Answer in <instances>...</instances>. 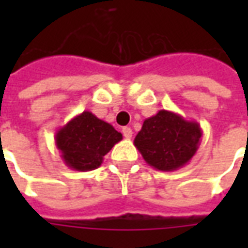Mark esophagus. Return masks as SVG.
<instances>
[{"instance_id":"esophagus-1","label":"esophagus","mask_w":248,"mask_h":248,"mask_svg":"<svg viewBox=\"0 0 248 248\" xmlns=\"http://www.w3.org/2000/svg\"><path fill=\"white\" fill-rule=\"evenodd\" d=\"M122 134H124V138L130 140V138L133 137V130L130 129V127H124V129H122Z\"/></svg>"}]
</instances>
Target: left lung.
Segmentation results:
<instances>
[{
	"label": "left lung",
	"instance_id": "left-lung-1",
	"mask_svg": "<svg viewBox=\"0 0 248 248\" xmlns=\"http://www.w3.org/2000/svg\"><path fill=\"white\" fill-rule=\"evenodd\" d=\"M202 129L174 111L159 110L145 119L134 140L147 165L159 171H175L195 155L201 145Z\"/></svg>",
	"mask_w": 248,
	"mask_h": 248
}]
</instances>
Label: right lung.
<instances>
[{
	"label": "right lung",
	"instance_id": "1",
	"mask_svg": "<svg viewBox=\"0 0 248 248\" xmlns=\"http://www.w3.org/2000/svg\"><path fill=\"white\" fill-rule=\"evenodd\" d=\"M57 149L66 166L76 171H92L103 156L122 140V134L90 111H83L57 130Z\"/></svg>",
	"mask_w": 248,
	"mask_h": 248
}]
</instances>
